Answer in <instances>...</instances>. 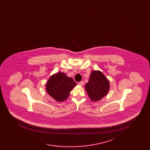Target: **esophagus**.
I'll use <instances>...</instances> for the list:
<instances>
[{"label":"esophagus","mask_w":150,"mask_h":150,"mask_svg":"<svg viewBox=\"0 0 150 150\" xmlns=\"http://www.w3.org/2000/svg\"><path fill=\"white\" fill-rule=\"evenodd\" d=\"M79 84L80 86H83V85H84V81H80V82L79 83Z\"/></svg>","instance_id":"1"}]
</instances>
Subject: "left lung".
I'll use <instances>...</instances> for the list:
<instances>
[{"instance_id": "8db88e82", "label": "left lung", "mask_w": 150, "mask_h": 150, "mask_svg": "<svg viewBox=\"0 0 150 150\" xmlns=\"http://www.w3.org/2000/svg\"><path fill=\"white\" fill-rule=\"evenodd\" d=\"M110 82L107 78L99 70L91 72L89 81L85 86L89 98L92 101L96 102L107 95L110 89Z\"/></svg>"}]
</instances>
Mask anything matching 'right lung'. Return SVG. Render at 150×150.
I'll return each mask as SVG.
<instances>
[{
  "label": "right lung",
  "instance_id": "obj_1",
  "mask_svg": "<svg viewBox=\"0 0 150 150\" xmlns=\"http://www.w3.org/2000/svg\"><path fill=\"white\" fill-rule=\"evenodd\" d=\"M76 83L74 79L64 73L58 72L52 75L46 83L47 93L58 102H62L69 97L72 89Z\"/></svg>",
  "mask_w": 150,
  "mask_h": 150
}]
</instances>
